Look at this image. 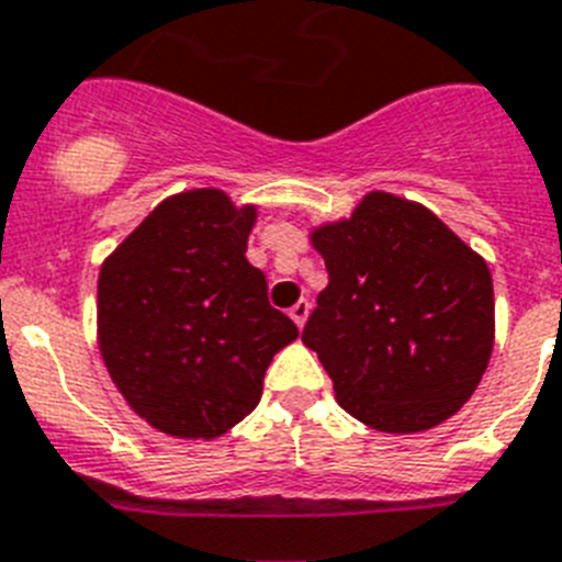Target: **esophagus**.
Here are the masks:
<instances>
[{
    "label": "esophagus",
    "mask_w": 562,
    "mask_h": 562,
    "mask_svg": "<svg viewBox=\"0 0 562 562\" xmlns=\"http://www.w3.org/2000/svg\"><path fill=\"white\" fill-rule=\"evenodd\" d=\"M308 311H311V303H308V300H300V303L291 305L289 314H291V319H294V323L300 325V328H303L305 319H308Z\"/></svg>",
    "instance_id": "1"
}]
</instances>
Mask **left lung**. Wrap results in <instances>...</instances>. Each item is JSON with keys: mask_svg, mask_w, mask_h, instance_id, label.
I'll list each match as a JSON object with an SVG mask.
<instances>
[{"mask_svg": "<svg viewBox=\"0 0 562 562\" xmlns=\"http://www.w3.org/2000/svg\"><path fill=\"white\" fill-rule=\"evenodd\" d=\"M328 285L303 328L337 403L385 434L440 426L485 374L492 273L417 202L371 191L351 220L311 234Z\"/></svg>", "mask_w": 562, "mask_h": 562, "instance_id": "left-lung-1", "label": "left lung"}]
</instances>
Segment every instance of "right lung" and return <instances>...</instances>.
I'll return each instance as SVG.
<instances>
[{
  "mask_svg": "<svg viewBox=\"0 0 562 562\" xmlns=\"http://www.w3.org/2000/svg\"><path fill=\"white\" fill-rule=\"evenodd\" d=\"M257 209L216 188L159 202L102 262L99 351L120 394L171 437L214 440L257 408L296 325L245 259Z\"/></svg>",
  "mask_w": 562,
  "mask_h": 562,
  "instance_id": "right-lung-1",
  "label": "right lung"
}]
</instances>
